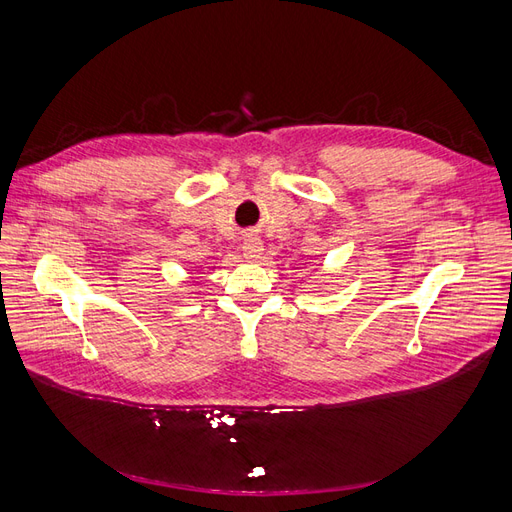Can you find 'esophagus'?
Masks as SVG:
<instances>
[{
	"mask_svg": "<svg viewBox=\"0 0 512 512\" xmlns=\"http://www.w3.org/2000/svg\"><path fill=\"white\" fill-rule=\"evenodd\" d=\"M262 250H265V245H262V241L258 237H254V235H247L245 237V241H243V256L247 260H252V262L258 260Z\"/></svg>",
	"mask_w": 512,
	"mask_h": 512,
	"instance_id": "34e87169",
	"label": "esophagus"
}]
</instances>
